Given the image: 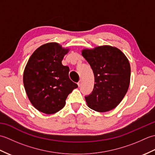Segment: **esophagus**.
Here are the masks:
<instances>
[{
	"label": "esophagus",
	"mask_w": 155,
	"mask_h": 155,
	"mask_svg": "<svg viewBox=\"0 0 155 155\" xmlns=\"http://www.w3.org/2000/svg\"><path fill=\"white\" fill-rule=\"evenodd\" d=\"M82 83H83V81H82V80H81V81L78 83V87H81V84H82Z\"/></svg>",
	"instance_id": "obj_1"
}]
</instances>
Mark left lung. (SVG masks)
Here are the masks:
<instances>
[{"label": "left lung", "mask_w": 155, "mask_h": 155, "mask_svg": "<svg viewBox=\"0 0 155 155\" xmlns=\"http://www.w3.org/2000/svg\"><path fill=\"white\" fill-rule=\"evenodd\" d=\"M81 52L94 76L93 91L85 97L87 106L99 113L114 109L129 87L130 66L127 57L120 49L110 45L83 48Z\"/></svg>", "instance_id": "obj_1"}]
</instances>
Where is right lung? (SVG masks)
Instances as JSON below:
<instances>
[{
	"label": "right lung",
	"mask_w": 155,
	"mask_h": 155,
	"mask_svg": "<svg viewBox=\"0 0 155 155\" xmlns=\"http://www.w3.org/2000/svg\"><path fill=\"white\" fill-rule=\"evenodd\" d=\"M70 51L57 42H48L36 49L23 73V84L29 101L36 109L47 114L65 106L68 95L78 87L69 78V68L62 61Z\"/></svg>",
	"instance_id": "right-lung-1"
}]
</instances>
